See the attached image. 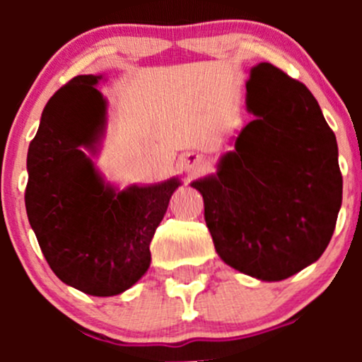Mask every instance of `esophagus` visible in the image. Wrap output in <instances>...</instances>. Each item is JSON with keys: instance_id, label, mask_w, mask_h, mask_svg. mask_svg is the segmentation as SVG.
<instances>
[{"instance_id": "obj_1", "label": "esophagus", "mask_w": 362, "mask_h": 362, "mask_svg": "<svg viewBox=\"0 0 362 362\" xmlns=\"http://www.w3.org/2000/svg\"><path fill=\"white\" fill-rule=\"evenodd\" d=\"M180 164L185 171L196 173V171H202V168L204 166V159L199 154H185L180 159Z\"/></svg>"}]
</instances>
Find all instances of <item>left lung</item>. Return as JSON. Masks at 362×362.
<instances>
[{
    "label": "left lung",
    "instance_id": "8db88e82",
    "mask_svg": "<svg viewBox=\"0 0 362 362\" xmlns=\"http://www.w3.org/2000/svg\"><path fill=\"white\" fill-rule=\"evenodd\" d=\"M235 152L215 177L192 182L224 262L259 280L289 279L326 250L341 206L338 145L313 94L262 63L247 82Z\"/></svg>",
    "mask_w": 362,
    "mask_h": 362
}]
</instances>
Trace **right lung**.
Wrapping results in <instances>:
<instances>
[{
	"label": "right lung",
	"instance_id": "obj_1",
	"mask_svg": "<svg viewBox=\"0 0 362 362\" xmlns=\"http://www.w3.org/2000/svg\"><path fill=\"white\" fill-rule=\"evenodd\" d=\"M101 76L78 75L42 113L29 144L25 211L50 269L90 296L129 289L151 266V242L166 214L177 178L151 187H107L90 159L103 127Z\"/></svg>",
	"mask_w": 362,
	"mask_h": 362
}]
</instances>
